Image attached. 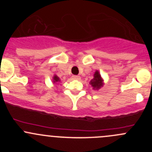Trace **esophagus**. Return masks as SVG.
Segmentation results:
<instances>
[{"label":"esophagus","mask_w":152,"mask_h":152,"mask_svg":"<svg viewBox=\"0 0 152 152\" xmlns=\"http://www.w3.org/2000/svg\"><path fill=\"white\" fill-rule=\"evenodd\" d=\"M73 79H76V80H80L81 77L79 76H72Z\"/></svg>","instance_id":"esophagus-1"}]
</instances>
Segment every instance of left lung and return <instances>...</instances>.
Segmentation results:
<instances>
[{
    "label": "left lung",
    "instance_id": "1",
    "mask_svg": "<svg viewBox=\"0 0 152 152\" xmlns=\"http://www.w3.org/2000/svg\"><path fill=\"white\" fill-rule=\"evenodd\" d=\"M103 82L104 81L102 79L99 72L98 70H96L94 73V76H93V79L90 81V84L93 87V90H99L101 87H103Z\"/></svg>",
    "mask_w": 152,
    "mask_h": 152
}]
</instances>
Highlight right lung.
I'll list each match as a JSON object with an SVG mask.
<instances>
[{"mask_svg": "<svg viewBox=\"0 0 152 152\" xmlns=\"http://www.w3.org/2000/svg\"><path fill=\"white\" fill-rule=\"evenodd\" d=\"M60 82V79H59L56 75H54L53 77V83L56 84V82Z\"/></svg>", "mask_w": 152, "mask_h": 152, "instance_id": "add662e5", "label": "right lung"}]
</instances>
